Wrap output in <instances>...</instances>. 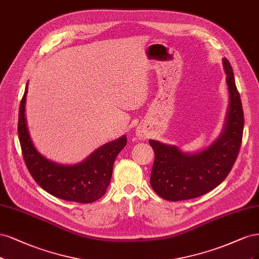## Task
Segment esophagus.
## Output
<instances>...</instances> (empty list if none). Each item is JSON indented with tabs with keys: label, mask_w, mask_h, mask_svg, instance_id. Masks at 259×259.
Returning <instances> with one entry per match:
<instances>
[{
	"label": "esophagus",
	"mask_w": 259,
	"mask_h": 259,
	"mask_svg": "<svg viewBox=\"0 0 259 259\" xmlns=\"http://www.w3.org/2000/svg\"><path fill=\"white\" fill-rule=\"evenodd\" d=\"M140 135H141V133H140Z\"/></svg>",
	"instance_id": "34e87169"
}]
</instances>
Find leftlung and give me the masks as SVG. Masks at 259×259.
<instances>
[{"instance_id": "1", "label": "left lung", "mask_w": 259, "mask_h": 259, "mask_svg": "<svg viewBox=\"0 0 259 259\" xmlns=\"http://www.w3.org/2000/svg\"><path fill=\"white\" fill-rule=\"evenodd\" d=\"M223 65L229 90V107L223 132L213 143L195 154H185L174 145L149 140L155 153L151 185L169 201L202 196L219 186L235 164L243 136L244 115L230 62Z\"/></svg>"}]
</instances>
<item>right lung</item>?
I'll list each match as a JSON object with an SVG mask.
<instances>
[{"label": "right lung", "instance_id": "1", "mask_svg": "<svg viewBox=\"0 0 259 259\" xmlns=\"http://www.w3.org/2000/svg\"><path fill=\"white\" fill-rule=\"evenodd\" d=\"M28 84L21 99L18 137L24 162L37 184L51 195L79 203L95 202L106 193L116 157L127 144V137L108 142L90 154L84 161L68 165L48 160L38 153L29 135L26 118Z\"/></svg>", "mask_w": 259, "mask_h": 259}]
</instances>
